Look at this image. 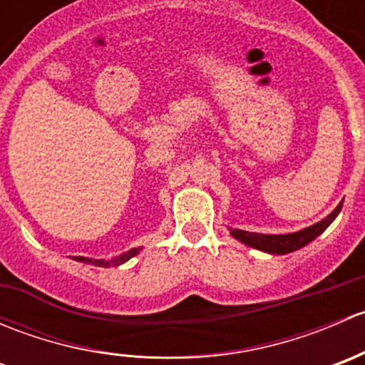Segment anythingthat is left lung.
<instances>
[{"label": "left lung", "mask_w": 365, "mask_h": 365, "mask_svg": "<svg viewBox=\"0 0 365 365\" xmlns=\"http://www.w3.org/2000/svg\"><path fill=\"white\" fill-rule=\"evenodd\" d=\"M341 208L342 203H339V206H337L327 219L319 220L314 226L305 227V230L297 231V233L292 235H259L249 233V231L242 230H231V235H233L237 240H240L242 244L249 245V247L259 249V251L270 254H288L297 251V249H302L304 245H307L309 242L314 240L318 235H322L323 231L332 224V220L339 215Z\"/></svg>", "instance_id": "1"}]
</instances>
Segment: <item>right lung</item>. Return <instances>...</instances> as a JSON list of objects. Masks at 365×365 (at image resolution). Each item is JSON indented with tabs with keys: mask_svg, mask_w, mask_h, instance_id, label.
Instances as JSON below:
<instances>
[{
	"mask_svg": "<svg viewBox=\"0 0 365 365\" xmlns=\"http://www.w3.org/2000/svg\"><path fill=\"white\" fill-rule=\"evenodd\" d=\"M139 252V247L138 249H130V251H127L123 254V256H120L118 259H113V261H98V259H90V257H76V261H81V263H88V264H95V267H109V264H120V263H125L127 259H130L132 256H135V254Z\"/></svg>",
	"mask_w": 365,
	"mask_h": 365,
	"instance_id": "1",
	"label": "right lung"
}]
</instances>
